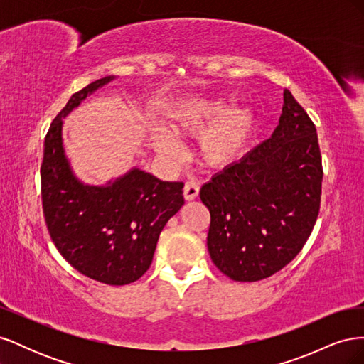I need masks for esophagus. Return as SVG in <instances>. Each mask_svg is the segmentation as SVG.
Listing matches in <instances>:
<instances>
[{"mask_svg": "<svg viewBox=\"0 0 364 364\" xmlns=\"http://www.w3.org/2000/svg\"><path fill=\"white\" fill-rule=\"evenodd\" d=\"M199 191H200V186H199V183L197 182H194V181H188L185 183V186H183V197H185V200H193V199H196L197 196H199Z\"/></svg>", "mask_w": 364, "mask_h": 364, "instance_id": "34e87169", "label": "esophagus"}]
</instances>
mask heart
I'll return each instance as SVG.
<instances>
[{
  "instance_id": "1",
  "label": "heart",
  "mask_w": 364,
  "mask_h": 364,
  "mask_svg": "<svg viewBox=\"0 0 364 364\" xmlns=\"http://www.w3.org/2000/svg\"><path fill=\"white\" fill-rule=\"evenodd\" d=\"M232 100L225 97L197 98L181 105L171 115V127L182 134L197 135L217 120L220 123L200 136L199 156L213 168H225L245 156L257 132V119L249 107L232 111ZM155 149L165 156L178 151L176 141L165 132L153 138Z\"/></svg>"
}]
</instances>
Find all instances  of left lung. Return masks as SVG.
<instances>
[{"instance_id": "8db88e82", "label": "left lung", "mask_w": 364, "mask_h": 364, "mask_svg": "<svg viewBox=\"0 0 364 364\" xmlns=\"http://www.w3.org/2000/svg\"><path fill=\"white\" fill-rule=\"evenodd\" d=\"M322 178L316 127L285 90L272 136L200 190L211 214L206 245L215 267L253 282L287 266L314 228Z\"/></svg>"}]
</instances>
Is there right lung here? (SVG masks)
<instances>
[{"label": "right lung", "instance_id": "add662e5", "mask_svg": "<svg viewBox=\"0 0 364 364\" xmlns=\"http://www.w3.org/2000/svg\"><path fill=\"white\" fill-rule=\"evenodd\" d=\"M107 75L73 94L53 119L41 165L42 206L54 246L85 277L109 285L135 282L150 267L161 230L182 208V182L132 168L106 185L83 183L65 155L63 118Z\"/></svg>", "mask_w": 364, "mask_h": 364}]
</instances>
